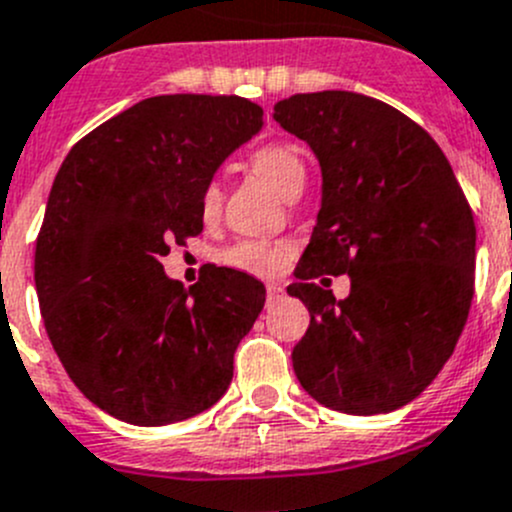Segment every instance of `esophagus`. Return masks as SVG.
<instances>
[{"label":"esophagus","instance_id":"1","mask_svg":"<svg viewBox=\"0 0 512 512\" xmlns=\"http://www.w3.org/2000/svg\"><path fill=\"white\" fill-rule=\"evenodd\" d=\"M280 297H282V287L275 285V282H270V285H267V302H275L280 300Z\"/></svg>","mask_w":512,"mask_h":512}]
</instances>
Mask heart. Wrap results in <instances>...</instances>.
Masks as SVG:
<instances>
[{
    "label": "heart",
    "instance_id": "1",
    "mask_svg": "<svg viewBox=\"0 0 512 512\" xmlns=\"http://www.w3.org/2000/svg\"><path fill=\"white\" fill-rule=\"evenodd\" d=\"M250 167L262 182L272 187L277 195L287 197L290 192L300 190L305 180V165L300 155L290 145H272L257 147L250 155ZM222 192L217 182H210L202 192V215L212 217L220 210ZM290 245L287 242H270V240H245L237 242L235 247L225 252V260L230 265L242 267V270L257 272V275H275L290 260Z\"/></svg>",
    "mask_w": 512,
    "mask_h": 512
}]
</instances>
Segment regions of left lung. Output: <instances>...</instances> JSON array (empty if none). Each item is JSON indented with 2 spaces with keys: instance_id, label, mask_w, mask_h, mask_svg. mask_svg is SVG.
I'll return each mask as SVG.
<instances>
[{
  "instance_id": "1",
  "label": "left lung",
  "mask_w": 512,
  "mask_h": 512,
  "mask_svg": "<svg viewBox=\"0 0 512 512\" xmlns=\"http://www.w3.org/2000/svg\"><path fill=\"white\" fill-rule=\"evenodd\" d=\"M272 117L310 145L322 172L317 225L287 287L310 310L292 350L297 380L347 415L403 408L438 377L468 320V200L438 142L380 99L295 94ZM342 271L351 277L345 301L314 285Z\"/></svg>"
}]
</instances>
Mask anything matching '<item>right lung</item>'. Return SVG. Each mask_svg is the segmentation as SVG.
Returning <instances> with one entry per match:
<instances>
[{
  "instance_id": "add662e5",
  "label": "right lung",
  "mask_w": 512,
  "mask_h": 512,
  "mask_svg": "<svg viewBox=\"0 0 512 512\" xmlns=\"http://www.w3.org/2000/svg\"><path fill=\"white\" fill-rule=\"evenodd\" d=\"M262 130L242 97L162 94L99 124L54 177L34 252L42 320L89 403L157 428L212 408L265 285L212 267L185 290L162 257L202 232V192Z\"/></svg>"
}]
</instances>
